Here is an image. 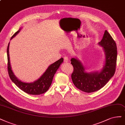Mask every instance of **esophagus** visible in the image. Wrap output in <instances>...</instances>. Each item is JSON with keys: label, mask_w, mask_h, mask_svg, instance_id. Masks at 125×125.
Masks as SVG:
<instances>
[{"label": "esophagus", "mask_w": 125, "mask_h": 125, "mask_svg": "<svg viewBox=\"0 0 125 125\" xmlns=\"http://www.w3.org/2000/svg\"><path fill=\"white\" fill-rule=\"evenodd\" d=\"M63 61L64 62H68L69 61V59L67 57H64L63 58Z\"/></svg>", "instance_id": "1"}]
</instances>
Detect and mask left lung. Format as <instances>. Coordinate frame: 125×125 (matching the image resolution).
<instances>
[{
	"label": "left lung",
	"instance_id": "left-lung-1",
	"mask_svg": "<svg viewBox=\"0 0 125 125\" xmlns=\"http://www.w3.org/2000/svg\"><path fill=\"white\" fill-rule=\"evenodd\" d=\"M103 48L105 54V62L100 71L87 72L85 68L77 58H72L71 63L73 67L71 75L73 83L76 87L86 93H93L100 89L113 77L117 61L116 43L107 31L98 43Z\"/></svg>",
	"mask_w": 125,
	"mask_h": 125
}]
</instances>
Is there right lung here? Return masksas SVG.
<instances>
[{
    "label": "right lung",
    "mask_w": 125,
    "mask_h": 125,
    "mask_svg": "<svg viewBox=\"0 0 125 125\" xmlns=\"http://www.w3.org/2000/svg\"><path fill=\"white\" fill-rule=\"evenodd\" d=\"M21 28L19 29L18 31H16L11 37V40L15 36H16L20 31ZM9 43L7 48V56H8V70L9 75L11 80L21 90L28 94H33V95H38V94H42L45 93L49 89L50 86L51 85L54 75H55L56 72L59 68L61 64L63 61V58H61L57 61L55 62L54 63L51 64L49 66L48 69L44 72L41 76L37 80L34 81L32 83H26L21 81L16 77L14 75L13 72L11 69V67L10 62L9 56Z\"/></svg>",
    "instance_id": "obj_1"
}]
</instances>
